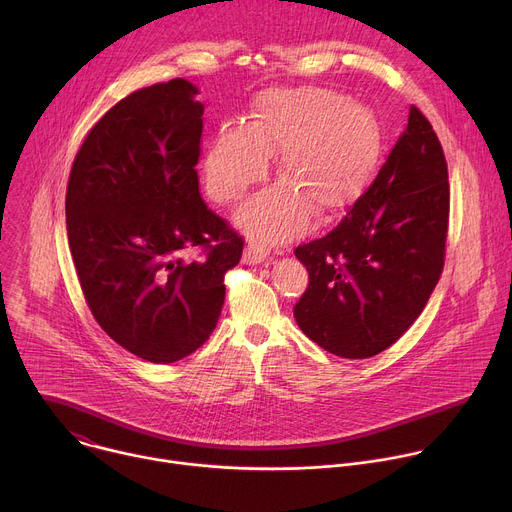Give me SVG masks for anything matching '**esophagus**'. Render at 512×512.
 <instances>
[{"label":"esophagus","instance_id":"esophagus-1","mask_svg":"<svg viewBox=\"0 0 512 512\" xmlns=\"http://www.w3.org/2000/svg\"><path fill=\"white\" fill-rule=\"evenodd\" d=\"M269 259H271L269 251H267V249H263L261 245L251 243V245H247V247H245V253H243V261H245V263H249V265H257V263H265V261H269Z\"/></svg>","mask_w":512,"mask_h":512}]
</instances>
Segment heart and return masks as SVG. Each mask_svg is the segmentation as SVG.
<instances>
[{
  "label": "heart",
  "instance_id": "1",
  "mask_svg": "<svg viewBox=\"0 0 512 512\" xmlns=\"http://www.w3.org/2000/svg\"><path fill=\"white\" fill-rule=\"evenodd\" d=\"M375 115L328 89H275L261 95L255 121L218 127L204 154V182L218 204L241 200L279 154L281 184L255 196L243 227L263 243L298 235L312 216H336L369 186L381 158Z\"/></svg>",
  "mask_w": 512,
  "mask_h": 512
}]
</instances>
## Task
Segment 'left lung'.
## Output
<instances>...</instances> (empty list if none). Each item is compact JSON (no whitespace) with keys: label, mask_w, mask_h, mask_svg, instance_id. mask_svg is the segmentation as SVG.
Segmentation results:
<instances>
[{"label":"left lung","mask_w":512,"mask_h":512,"mask_svg":"<svg viewBox=\"0 0 512 512\" xmlns=\"http://www.w3.org/2000/svg\"><path fill=\"white\" fill-rule=\"evenodd\" d=\"M448 164L411 105L373 184L324 237L296 247L310 281L294 308L302 332L342 358L395 344L423 312L446 261Z\"/></svg>","instance_id":"left-lung-1"}]
</instances>
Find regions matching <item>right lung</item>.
Segmentation results:
<instances>
[{
	"mask_svg": "<svg viewBox=\"0 0 512 512\" xmlns=\"http://www.w3.org/2000/svg\"><path fill=\"white\" fill-rule=\"evenodd\" d=\"M198 89L172 79L113 105L66 186V233L99 326L131 354L182 360L212 334L243 237L200 196Z\"/></svg>",
	"mask_w": 512,
	"mask_h": 512,
	"instance_id": "obj_1",
	"label": "right lung"
}]
</instances>
